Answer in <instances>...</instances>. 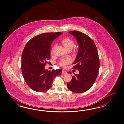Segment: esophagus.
<instances>
[{"label":"esophagus","instance_id":"obj_1","mask_svg":"<svg viewBox=\"0 0 124 124\" xmlns=\"http://www.w3.org/2000/svg\"><path fill=\"white\" fill-rule=\"evenodd\" d=\"M67 73V71L64 70H62V75H65V74H66Z\"/></svg>","mask_w":124,"mask_h":124}]
</instances>
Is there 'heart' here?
Returning <instances> with one entry per match:
<instances>
[{
	"mask_svg": "<svg viewBox=\"0 0 124 124\" xmlns=\"http://www.w3.org/2000/svg\"><path fill=\"white\" fill-rule=\"evenodd\" d=\"M61 43L63 45L65 48L68 50H71L74 45V42L71 39L66 37L62 39L61 41ZM52 53H53V50L52 51ZM71 62V60L70 58L65 57L62 58L61 59L59 62V64L61 67H66L67 65L70 63Z\"/></svg>",
	"mask_w": 124,
	"mask_h": 124,
	"instance_id": "b5f03b06",
	"label": "heart"
}]
</instances>
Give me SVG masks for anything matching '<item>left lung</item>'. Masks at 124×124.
I'll return each instance as SVG.
<instances>
[{
    "mask_svg": "<svg viewBox=\"0 0 124 124\" xmlns=\"http://www.w3.org/2000/svg\"><path fill=\"white\" fill-rule=\"evenodd\" d=\"M76 38L79 45L73 69L79 71L72 76V79L67 84L68 89L75 93H82L90 89L95 81L99 74L100 62L99 54L94 42L88 35L76 31H69ZM69 73L71 74L70 71Z\"/></svg>",
    "mask_w": 124,
    "mask_h": 124,
    "instance_id": "obj_1",
    "label": "left lung"
}]
</instances>
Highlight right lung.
<instances>
[{"instance_id":"right-lung-1","label":"right lung","mask_w":124,"mask_h":124,"mask_svg":"<svg viewBox=\"0 0 124 124\" xmlns=\"http://www.w3.org/2000/svg\"><path fill=\"white\" fill-rule=\"evenodd\" d=\"M62 32L45 33L35 36L25 45L22 55L23 76L30 88L38 92L50 89L55 77L61 75L62 70L52 71L45 70L47 61L50 59V48L54 39Z\"/></svg>"}]
</instances>
